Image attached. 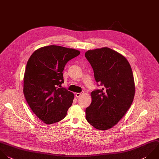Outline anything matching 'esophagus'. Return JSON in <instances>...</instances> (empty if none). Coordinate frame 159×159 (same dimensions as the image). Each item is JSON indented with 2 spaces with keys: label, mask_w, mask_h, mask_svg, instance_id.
<instances>
[{
  "label": "esophagus",
  "mask_w": 159,
  "mask_h": 159,
  "mask_svg": "<svg viewBox=\"0 0 159 159\" xmlns=\"http://www.w3.org/2000/svg\"><path fill=\"white\" fill-rule=\"evenodd\" d=\"M83 92H82V93H76V94H75V96H76V98H78V97H80V96H81L82 94H83Z\"/></svg>",
  "instance_id": "1"
}]
</instances>
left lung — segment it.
<instances>
[{"instance_id": "left-lung-1", "label": "left lung", "mask_w": 159, "mask_h": 159, "mask_svg": "<svg viewBox=\"0 0 159 159\" xmlns=\"http://www.w3.org/2000/svg\"><path fill=\"white\" fill-rule=\"evenodd\" d=\"M84 55L96 82L104 86L91 92L86 119L94 128L107 130L123 117L132 103L135 84L132 68L123 55L107 47L88 50Z\"/></svg>"}]
</instances>
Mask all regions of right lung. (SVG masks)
I'll return each mask as SVG.
<instances>
[{
	"label": "right lung",
	"instance_id": "obj_1",
	"mask_svg": "<svg viewBox=\"0 0 159 159\" xmlns=\"http://www.w3.org/2000/svg\"><path fill=\"white\" fill-rule=\"evenodd\" d=\"M80 54L73 48L50 45L35 50L29 59L23 92L32 111L44 123L61 120L72 105L74 94L60 87L65 65Z\"/></svg>",
	"mask_w": 159,
	"mask_h": 159
}]
</instances>
